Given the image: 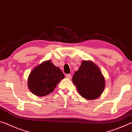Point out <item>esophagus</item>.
Listing matches in <instances>:
<instances>
[{
    "mask_svg": "<svg viewBox=\"0 0 132 132\" xmlns=\"http://www.w3.org/2000/svg\"><path fill=\"white\" fill-rule=\"evenodd\" d=\"M66 77L68 78V79H71V75H70V74H68V75H66Z\"/></svg>",
    "mask_w": 132,
    "mask_h": 132,
    "instance_id": "esophagus-1",
    "label": "esophagus"
}]
</instances>
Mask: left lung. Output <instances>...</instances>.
<instances>
[{
    "label": "left lung",
    "mask_w": 132,
    "mask_h": 132,
    "mask_svg": "<svg viewBox=\"0 0 132 132\" xmlns=\"http://www.w3.org/2000/svg\"><path fill=\"white\" fill-rule=\"evenodd\" d=\"M78 92L85 99L94 100L101 96L105 80L100 68L91 61H82L72 78Z\"/></svg>",
    "instance_id": "1"
}]
</instances>
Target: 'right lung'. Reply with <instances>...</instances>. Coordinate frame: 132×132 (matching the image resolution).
Here are the masks:
<instances>
[{
  "instance_id": "1",
  "label": "right lung",
  "mask_w": 132,
  "mask_h": 132,
  "mask_svg": "<svg viewBox=\"0 0 132 132\" xmlns=\"http://www.w3.org/2000/svg\"><path fill=\"white\" fill-rule=\"evenodd\" d=\"M64 75L50 60L42 62L32 69L28 77L27 85L31 92L39 97L52 93Z\"/></svg>"
}]
</instances>
